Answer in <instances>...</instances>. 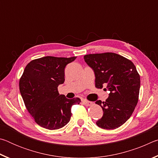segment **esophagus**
I'll return each mask as SVG.
<instances>
[{
  "label": "esophagus",
  "mask_w": 158,
  "mask_h": 158,
  "mask_svg": "<svg viewBox=\"0 0 158 158\" xmlns=\"http://www.w3.org/2000/svg\"><path fill=\"white\" fill-rule=\"evenodd\" d=\"M83 103H84V105L85 106H88L93 105V102H89V101L85 100H83Z\"/></svg>",
  "instance_id": "34e87169"
}]
</instances>
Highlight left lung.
<instances>
[{
	"label": "left lung",
	"mask_w": 158,
	"mask_h": 158,
	"mask_svg": "<svg viewBox=\"0 0 158 158\" xmlns=\"http://www.w3.org/2000/svg\"><path fill=\"white\" fill-rule=\"evenodd\" d=\"M85 62L94 71L95 87L109 90L105 102H95L103 110L96 122L98 127L114 130L124 124L137 106L140 89V76L132 61L115 53L85 55Z\"/></svg>",
	"instance_id": "1"
}]
</instances>
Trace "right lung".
<instances>
[{
	"mask_svg": "<svg viewBox=\"0 0 158 158\" xmlns=\"http://www.w3.org/2000/svg\"><path fill=\"white\" fill-rule=\"evenodd\" d=\"M76 56H45L31 60L19 80V90L28 111L40 126L53 130L68 123L72 106L78 98L68 99L58 93V86L65 81V68Z\"/></svg>",
	"mask_w": 158,
	"mask_h": 158,
	"instance_id": "obj_1",
	"label": "right lung"
}]
</instances>
